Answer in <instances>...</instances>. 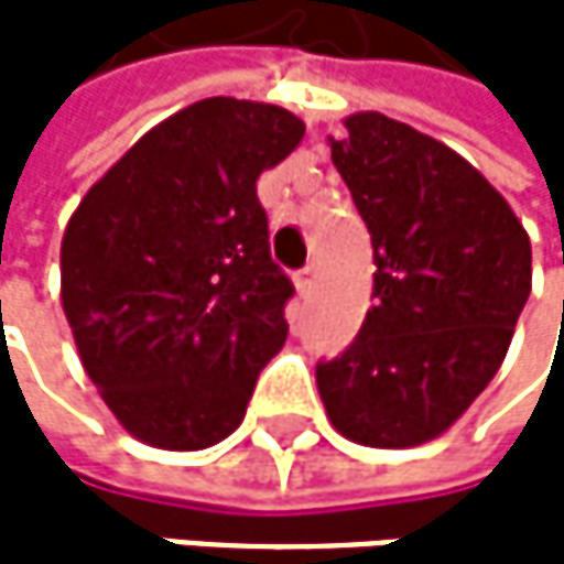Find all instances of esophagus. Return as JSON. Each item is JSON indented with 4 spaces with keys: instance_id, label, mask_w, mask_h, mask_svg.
<instances>
[{
    "instance_id": "1",
    "label": "esophagus",
    "mask_w": 564,
    "mask_h": 564,
    "mask_svg": "<svg viewBox=\"0 0 564 564\" xmlns=\"http://www.w3.org/2000/svg\"><path fill=\"white\" fill-rule=\"evenodd\" d=\"M314 280H317V270H314V267H304V270L294 273V288H297L301 294H311V291H314Z\"/></svg>"
}]
</instances>
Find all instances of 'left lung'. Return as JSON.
I'll list each match as a JSON object with an SVG mask.
<instances>
[{"label": "left lung", "mask_w": 564, "mask_h": 564, "mask_svg": "<svg viewBox=\"0 0 564 564\" xmlns=\"http://www.w3.org/2000/svg\"><path fill=\"white\" fill-rule=\"evenodd\" d=\"M376 250L358 338L317 361L335 430L420 446L457 423L501 368L531 294V240L505 196L443 141L361 111L332 138Z\"/></svg>", "instance_id": "left-lung-1"}]
</instances>
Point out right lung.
Wrapping results in <instances>:
<instances>
[{
  "label": "right lung",
  "mask_w": 564,
  "mask_h": 564,
  "mask_svg": "<svg viewBox=\"0 0 564 564\" xmlns=\"http://www.w3.org/2000/svg\"><path fill=\"white\" fill-rule=\"evenodd\" d=\"M304 121L206 97L151 128L84 196L59 247V301L100 399L148 446L203 449L243 423L284 348L291 276L270 260L260 172Z\"/></svg>",
  "instance_id": "obj_1"
}]
</instances>
